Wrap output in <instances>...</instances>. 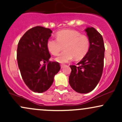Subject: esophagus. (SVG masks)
I'll list each match as a JSON object with an SVG mask.
<instances>
[{
	"mask_svg": "<svg viewBox=\"0 0 122 122\" xmlns=\"http://www.w3.org/2000/svg\"><path fill=\"white\" fill-rule=\"evenodd\" d=\"M66 66V65H64V64H61V68H63L64 67H65Z\"/></svg>",
	"mask_w": 122,
	"mask_h": 122,
	"instance_id": "obj_1",
	"label": "esophagus"
}]
</instances>
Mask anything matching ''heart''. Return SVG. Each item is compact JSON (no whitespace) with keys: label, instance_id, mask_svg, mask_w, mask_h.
<instances>
[{"label":"heart","instance_id":"1","mask_svg":"<svg viewBox=\"0 0 122 122\" xmlns=\"http://www.w3.org/2000/svg\"><path fill=\"white\" fill-rule=\"evenodd\" d=\"M56 36V39L47 40L46 45L49 52L54 56H57L64 47V51L56 58L60 63L70 62L73 58L75 60L82 59L90 49L89 38L79 31L70 29L60 30Z\"/></svg>","mask_w":122,"mask_h":122}]
</instances>
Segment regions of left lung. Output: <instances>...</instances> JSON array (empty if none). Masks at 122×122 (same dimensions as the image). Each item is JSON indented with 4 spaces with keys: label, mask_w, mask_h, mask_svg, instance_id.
I'll list each match as a JSON object with an SVG mask.
<instances>
[{
    "label": "left lung",
    "mask_w": 122,
    "mask_h": 122,
    "mask_svg": "<svg viewBox=\"0 0 122 122\" xmlns=\"http://www.w3.org/2000/svg\"><path fill=\"white\" fill-rule=\"evenodd\" d=\"M85 31L90 40L89 51L75 65H70L72 71L69 84L73 90L86 93L95 89L103 73L105 47L102 35L95 28L88 27Z\"/></svg>",
    "instance_id": "obj_1"
}]
</instances>
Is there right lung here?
<instances>
[{"mask_svg":"<svg viewBox=\"0 0 122 122\" xmlns=\"http://www.w3.org/2000/svg\"><path fill=\"white\" fill-rule=\"evenodd\" d=\"M51 33L48 28L36 26L27 31L18 42V67L25 83L34 92L47 91L60 70L59 63L49 60L50 54L46 43ZM42 63L44 64L41 65Z\"/></svg>","mask_w":122,"mask_h":122,"instance_id":"1","label":"right lung"}]
</instances>
